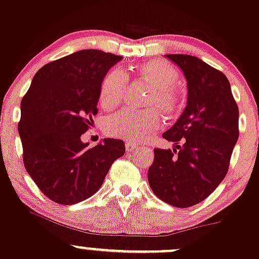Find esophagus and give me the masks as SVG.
Wrapping results in <instances>:
<instances>
[{"instance_id": "esophagus-1", "label": "esophagus", "mask_w": 259, "mask_h": 259, "mask_svg": "<svg viewBox=\"0 0 259 259\" xmlns=\"http://www.w3.org/2000/svg\"><path fill=\"white\" fill-rule=\"evenodd\" d=\"M125 148H126V151L127 152H135L139 149L137 144H135L134 141H130V140L125 143Z\"/></svg>"}]
</instances>
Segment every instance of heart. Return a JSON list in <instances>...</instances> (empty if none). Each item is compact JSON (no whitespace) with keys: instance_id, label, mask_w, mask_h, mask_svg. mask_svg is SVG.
<instances>
[{"instance_id":"heart-1","label":"heart","mask_w":259,"mask_h":259,"mask_svg":"<svg viewBox=\"0 0 259 259\" xmlns=\"http://www.w3.org/2000/svg\"><path fill=\"white\" fill-rule=\"evenodd\" d=\"M135 74L151 87L148 104L156 105L165 113H172L179 107L180 91L175 81L179 73L174 65L165 61H150L135 67ZM126 74L120 68H111L100 84L99 102L103 108L111 109L121 102L126 88ZM161 116L156 109L134 110L125 109L109 116L105 129L114 137L140 141L159 129Z\"/></svg>"}]
</instances>
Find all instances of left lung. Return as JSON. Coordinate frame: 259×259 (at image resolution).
I'll return each instance as SVG.
<instances>
[{
    "instance_id": "obj_1",
    "label": "left lung",
    "mask_w": 259,
    "mask_h": 259,
    "mask_svg": "<svg viewBox=\"0 0 259 259\" xmlns=\"http://www.w3.org/2000/svg\"><path fill=\"white\" fill-rule=\"evenodd\" d=\"M165 57L186 78L187 102L175 124L162 134L176 148L154 149L148 180L160 200L185 208L205 200L225 179L238 140V107L230 81L220 70L194 56Z\"/></svg>"
}]
</instances>
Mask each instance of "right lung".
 <instances>
[{"label": "right lung", "instance_id": "1", "mask_svg": "<svg viewBox=\"0 0 259 259\" xmlns=\"http://www.w3.org/2000/svg\"><path fill=\"white\" fill-rule=\"evenodd\" d=\"M122 57L83 50L43 65L21 102L18 134L27 172L48 198L74 205L102 187L125 144L107 138L81 141L98 113L100 84Z\"/></svg>", "mask_w": 259, "mask_h": 259}]
</instances>
